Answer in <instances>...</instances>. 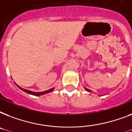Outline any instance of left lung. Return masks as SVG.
<instances>
[{
	"label": "left lung",
	"instance_id": "8db88e82",
	"mask_svg": "<svg viewBox=\"0 0 132 132\" xmlns=\"http://www.w3.org/2000/svg\"><path fill=\"white\" fill-rule=\"evenodd\" d=\"M84 88H85V90H87V91H88V92H91V91H90V90H89V89H88V88H85V87H84Z\"/></svg>",
	"mask_w": 132,
	"mask_h": 132
}]
</instances>
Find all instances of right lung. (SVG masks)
<instances>
[{
  "label": "right lung",
  "mask_w": 132,
  "mask_h": 132,
  "mask_svg": "<svg viewBox=\"0 0 132 132\" xmlns=\"http://www.w3.org/2000/svg\"><path fill=\"white\" fill-rule=\"evenodd\" d=\"M16 85H17V84H16ZM17 86H18V85H17ZM18 88H19L20 90H22V91H24V92H27V93H28V94H32V95H34V96H40V95H43V94H47V93H49V92H51V91H53V89H54V88H51V89H49V90H46V91H44V92H33V91H31V90H26V89H24V88H20L19 86H18Z\"/></svg>",
  "instance_id": "1"
}]
</instances>
